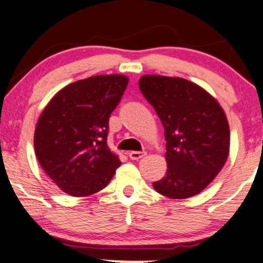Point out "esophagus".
I'll use <instances>...</instances> for the list:
<instances>
[{
    "mask_svg": "<svg viewBox=\"0 0 263 263\" xmlns=\"http://www.w3.org/2000/svg\"><path fill=\"white\" fill-rule=\"evenodd\" d=\"M145 154H147L145 152H129L128 158L131 159V160H139L143 156H145Z\"/></svg>",
    "mask_w": 263,
    "mask_h": 263,
    "instance_id": "1",
    "label": "esophagus"
}]
</instances>
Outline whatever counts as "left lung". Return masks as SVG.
<instances>
[{
    "instance_id": "8db88e82",
    "label": "left lung",
    "mask_w": 263,
    "mask_h": 263,
    "mask_svg": "<svg viewBox=\"0 0 263 263\" xmlns=\"http://www.w3.org/2000/svg\"><path fill=\"white\" fill-rule=\"evenodd\" d=\"M139 89L165 129L166 175L153 183L172 199L194 197L211 183L229 154V125L218 102L182 78L144 75Z\"/></svg>"
}]
</instances>
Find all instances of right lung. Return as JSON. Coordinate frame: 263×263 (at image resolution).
Instances as JSON below:
<instances>
[{"instance_id": "1", "label": "right lung", "mask_w": 263, "mask_h": 263, "mask_svg": "<svg viewBox=\"0 0 263 263\" xmlns=\"http://www.w3.org/2000/svg\"><path fill=\"white\" fill-rule=\"evenodd\" d=\"M124 75H97L65 86L35 128L36 158L66 194L87 197L107 187L121 165L107 144L109 118L127 87Z\"/></svg>"}]
</instances>
